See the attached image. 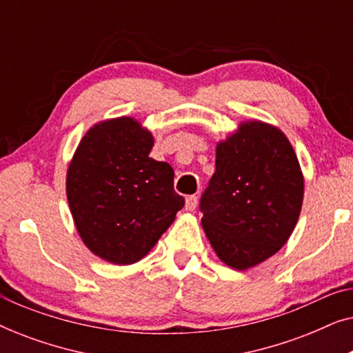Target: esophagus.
<instances>
[{
	"instance_id": "34e87169",
	"label": "esophagus",
	"mask_w": 353,
	"mask_h": 353,
	"mask_svg": "<svg viewBox=\"0 0 353 353\" xmlns=\"http://www.w3.org/2000/svg\"><path fill=\"white\" fill-rule=\"evenodd\" d=\"M196 207H197V197H196V196H188V197H186L185 209H186L188 212H192V210H196Z\"/></svg>"
}]
</instances>
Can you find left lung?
Listing matches in <instances>:
<instances>
[{
    "instance_id": "left-lung-1",
    "label": "left lung",
    "mask_w": 353,
    "mask_h": 353,
    "mask_svg": "<svg viewBox=\"0 0 353 353\" xmlns=\"http://www.w3.org/2000/svg\"><path fill=\"white\" fill-rule=\"evenodd\" d=\"M302 201L301 163L286 134L245 120L216 144L215 173L201 197L202 228L221 262L244 272L288 243Z\"/></svg>"
}]
</instances>
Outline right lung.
Returning <instances> with one entry per match:
<instances>
[{
    "label": "right lung",
    "instance_id": "add662e5",
    "mask_svg": "<svg viewBox=\"0 0 353 353\" xmlns=\"http://www.w3.org/2000/svg\"><path fill=\"white\" fill-rule=\"evenodd\" d=\"M154 137L137 119L94 123L67 168L65 192L81 241L114 265L146 257L185 199L173 190V168L154 161Z\"/></svg>",
    "mask_w": 353,
    "mask_h": 353
}]
</instances>
